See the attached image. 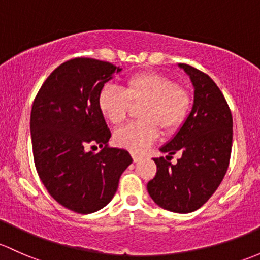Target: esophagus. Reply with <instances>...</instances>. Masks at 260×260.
<instances>
[{
	"label": "esophagus",
	"mask_w": 260,
	"mask_h": 260,
	"mask_svg": "<svg viewBox=\"0 0 260 260\" xmlns=\"http://www.w3.org/2000/svg\"><path fill=\"white\" fill-rule=\"evenodd\" d=\"M132 158H133V162H135V163H137V162H139V160L142 159V157H141V155H138V154H135V153H133V154H132Z\"/></svg>",
	"instance_id": "obj_1"
}]
</instances>
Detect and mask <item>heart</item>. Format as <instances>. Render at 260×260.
Returning <instances> with one entry per match:
<instances>
[{
	"instance_id": "obj_1",
	"label": "heart",
	"mask_w": 260,
	"mask_h": 260,
	"mask_svg": "<svg viewBox=\"0 0 260 260\" xmlns=\"http://www.w3.org/2000/svg\"><path fill=\"white\" fill-rule=\"evenodd\" d=\"M131 105H143L138 112L142 122L129 123L114 132L113 141L121 148L142 153L163 135H173L189 113L192 98L173 78L162 73L143 72L132 76L124 89L106 86L100 91L97 106L111 124H121Z\"/></svg>"
}]
</instances>
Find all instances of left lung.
<instances>
[{
	"label": "left lung",
	"mask_w": 260,
	"mask_h": 260,
	"mask_svg": "<svg viewBox=\"0 0 260 260\" xmlns=\"http://www.w3.org/2000/svg\"><path fill=\"white\" fill-rule=\"evenodd\" d=\"M192 82L194 94L189 114L168 142L159 148L166 158L178 152L172 165L154 158L157 173L147 184L149 196L163 209L190 213L201 208L222 183L229 166L233 118L214 81L189 64L179 63Z\"/></svg>",
	"instance_id": "obj_1"
}]
</instances>
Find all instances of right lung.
I'll return each mask as SVG.
<instances>
[{
  "instance_id": "right-lung-1",
  "label": "right lung",
  "mask_w": 260,
  "mask_h": 260,
  "mask_svg": "<svg viewBox=\"0 0 260 260\" xmlns=\"http://www.w3.org/2000/svg\"><path fill=\"white\" fill-rule=\"evenodd\" d=\"M121 71L93 58L71 59L48 76L32 106L38 176L54 201L81 214L107 206L133 162L127 151L108 146L111 132L97 106L105 83ZM91 145L101 151H88Z\"/></svg>"
}]
</instances>
